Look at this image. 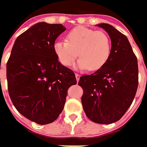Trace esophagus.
Instances as JSON below:
<instances>
[{"instance_id":"obj_1","label":"esophagus","mask_w":147,"mask_h":147,"mask_svg":"<svg viewBox=\"0 0 147 147\" xmlns=\"http://www.w3.org/2000/svg\"><path fill=\"white\" fill-rule=\"evenodd\" d=\"M75 77H76V79H77V81L78 82L79 80H80V78H81V76L79 75V74H76Z\"/></svg>"}]
</instances>
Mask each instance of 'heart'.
I'll list each match as a JSON object with an SVG mask.
<instances>
[{"instance_id":"obj_1","label":"heart","mask_w":147,"mask_h":147,"mask_svg":"<svg viewBox=\"0 0 147 147\" xmlns=\"http://www.w3.org/2000/svg\"><path fill=\"white\" fill-rule=\"evenodd\" d=\"M53 49L63 65H71L78 56V68L95 71L102 68L109 60L111 41L105 32L78 27L67 33L66 41H56Z\"/></svg>"}]
</instances>
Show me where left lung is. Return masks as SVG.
Listing matches in <instances>:
<instances>
[{"mask_svg":"<svg viewBox=\"0 0 147 147\" xmlns=\"http://www.w3.org/2000/svg\"><path fill=\"white\" fill-rule=\"evenodd\" d=\"M111 38V53L105 65L80 78L82 103L90 120L100 124L118 121L132 104L138 84L137 58L128 39L109 24H100Z\"/></svg>","mask_w":147,"mask_h":147,"instance_id":"8db88e82","label":"left lung"}]
</instances>
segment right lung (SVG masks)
Returning a JSON list of instances; mask_svg holds the SVG:
<instances>
[{"label": "right lung", "mask_w": 147, "mask_h": 147, "mask_svg": "<svg viewBox=\"0 0 147 147\" xmlns=\"http://www.w3.org/2000/svg\"><path fill=\"white\" fill-rule=\"evenodd\" d=\"M60 24L39 22L19 35L6 66L9 96L21 115L41 125L51 123L64 109L75 74L57 59L53 46L65 32Z\"/></svg>", "instance_id": "right-lung-1"}]
</instances>
